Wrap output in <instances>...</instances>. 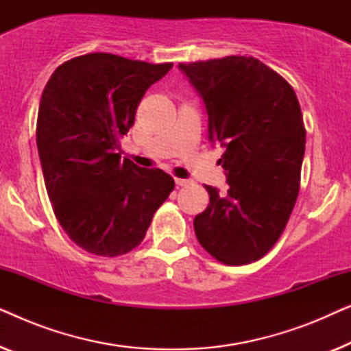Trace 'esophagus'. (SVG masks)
Masks as SVG:
<instances>
[{
  "label": "esophagus",
  "mask_w": 351,
  "mask_h": 351,
  "mask_svg": "<svg viewBox=\"0 0 351 351\" xmlns=\"http://www.w3.org/2000/svg\"><path fill=\"white\" fill-rule=\"evenodd\" d=\"M176 184L179 185V186H185V185L190 184V180H186V179H176Z\"/></svg>",
  "instance_id": "34e87169"
}]
</instances>
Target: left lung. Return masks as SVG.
I'll return each instance as SVG.
<instances>
[{"label": "left lung", "mask_w": 351, "mask_h": 351, "mask_svg": "<svg viewBox=\"0 0 351 351\" xmlns=\"http://www.w3.org/2000/svg\"><path fill=\"white\" fill-rule=\"evenodd\" d=\"M179 70L203 99L209 141L225 148L219 162L228 190L204 185L209 206L193 220L196 238L225 265L256 262L275 246L299 195L305 153L299 100L254 57L179 64Z\"/></svg>", "instance_id": "8db88e82"}]
</instances>
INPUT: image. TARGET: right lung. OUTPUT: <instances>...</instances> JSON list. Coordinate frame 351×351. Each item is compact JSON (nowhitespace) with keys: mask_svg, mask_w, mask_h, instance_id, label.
<instances>
[{"mask_svg":"<svg viewBox=\"0 0 351 351\" xmlns=\"http://www.w3.org/2000/svg\"><path fill=\"white\" fill-rule=\"evenodd\" d=\"M172 64L94 52L57 70L43 90L36 145L52 209L65 233L95 256L117 257L142 243L174 179L119 155L147 89Z\"/></svg>","mask_w":351,"mask_h":351,"instance_id":"obj_1","label":"right lung"}]
</instances>
